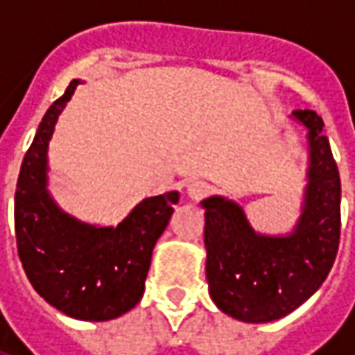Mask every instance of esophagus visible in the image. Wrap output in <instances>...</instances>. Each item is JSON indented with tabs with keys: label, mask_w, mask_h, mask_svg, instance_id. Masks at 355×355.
Segmentation results:
<instances>
[{
	"label": "esophagus",
	"mask_w": 355,
	"mask_h": 355,
	"mask_svg": "<svg viewBox=\"0 0 355 355\" xmlns=\"http://www.w3.org/2000/svg\"><path fill=\"white\" fill-rule=\"evenodd\" d=\"M209 190H211V186H209L207 182H203V180H196V182H192V184H188L186 193H188V198H190L192 201H200L207 196Z\"/></svg>",
	"instance_id": "obj_1"
}]
</instances>
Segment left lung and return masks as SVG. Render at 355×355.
I'll return each mask as SVG.
<instances>
[{"label":"left lung","instance_id":"left-lung-1","mask_svg":"<svg viewBox=\"0 0 355 355\" xmlns=\"http://www.w3.org/2000/svg\"><path fill=\"white\" fill-rule=\"evenodd\" d=\"M291 117L306 129L308 169L300 216L289 234L257 232L243 207L224 196L201 201L209 293L218 310L245 323L297 310L325 282L338 251L340 177L323 119L312 110Z\"/></svg>","mask_w":355,"mask_h":355}]
</instances>
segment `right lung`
Wrapping results in <instances>:
<instances>
[{"label": "right lung", "instance_id": "1", "mask_svg": "<svg viewBox=\"0 0 355 355\" xmlns=\"http://www.w3.org/2000/svg\"><path fill=\"white\" fill-rule=\"evenodd\" d=\"M81 80L51 104L20 167L15 232L28 279L51 306L83 321L116 320L144 295L152 251L167 228L177 190L146 198L117 226L83 223L47 190V152L58 116Z\"/></svg>", "mask_w": 355, "mask_h": 355}]
</instances>
